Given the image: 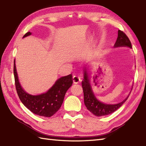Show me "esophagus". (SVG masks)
<instances>
[{"instance_id": "1", "label": "esophagus", "mask_w": 146, "mask_h": 146, "mask_svg": "<svg viewBox=\"0 0 146 146\" xmlns=\"http://www.w3.org/2000/svg\"><path fill=\"white\" fill-rule=\"evenodd\" d=\"M73 81L74 84H77V83H79L81 80L80 77L77 76H74L73 77Z\"/></svg>"}]
</instances>
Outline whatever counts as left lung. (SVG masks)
<instances>
[{"instance_id":"obj_1","label":"left lung","mask_w":146,"mask_h":146,"mask_svg":"<svg viewBox=\"0 0 146 146\" xmlns=\"http://www.w3.org/2000/svg\"><path fill=\"white\" fill-rule=\"evenodd\" d=\"M124 46H127L129 47V48H132L131 43L127 35L123 32L119 30H118V36L116 42L114 44V48H117V47ZM86 66L87 65L84 66L83 70L84 78L82 81V88L84 93V103L87 109L91 113H93L96 116H103L114 113V111L119 109L122 105L126 102V101L127 100L131 93L129 94V95L126 98V99H124L123 101H121V102L119 103L109 104L101 102V101L97 99L93 93V91L90 82V73L88 71V68L86 67Z\"/></svg>"}]
</instances>
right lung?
Segmentation results:
<instances>
[{
  "instance_id": "add662e5",
  "label": "right lung",
  "mask_w": 146,
  "mask_h": 146,
  "mask_svg": "<svg viewBox=\"0 0 146 146\" xmlns=\"http://www.w3.org/2000/svg\"><path fill=\"white\" fill-rule=\"evenodd\" d=\"M32 33L27 32L23 38ZM15 87L18 96L23 105L35 114L44 117H51L58 111L63 102L67 90L73 83L72 74L63 76L58 79L55 84L45 93L32 95L25 92L19 82L15 66L13 65Z\"/></svg>"
}]
</instances>
